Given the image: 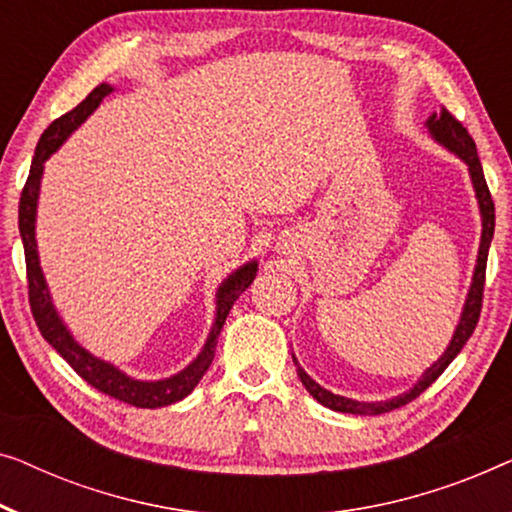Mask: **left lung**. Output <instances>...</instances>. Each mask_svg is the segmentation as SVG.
Segmentation results:
<instances>
[{
	"label": "left lung",
	"mask_w": 512,
	"mask_h": 512,
	"mask_svg": "<svg viewBox=\"0 0 512 512\" xmlns=\"http://www.w3.org/2000/svg\"><path fill=\"white\" fill-rule=\"evenodd\" d=\"M427 129L431 134V139L441 143L455 153L459 160L466 162L471 174V183L475 190V197H478V206H480V218H482V236H480V250H478V264H475L473 271V283L469 287V297H466L462 318H459V325L452 334V341L438 362H434L429 366L427 371L422 373V378L410 387L408 392L399 394V397L387 399V401H355L348 397H338V394H331L325 387H320L315 380L308 376V373L301 369L297 357L294 364H297V376L308 392H311L313 399H318L322 406H327L331 410H338V413H352V415H380V413H390L394 408L406 406L408 401H413L420 397V394L427 390V387L434 383V380L441 376V373L448 369V364L455 359L462 348L469 341L475 325H478L480 318V308H482V292H485V269H487V253H489V243H492L494 236V201L492 194H489V187L485 181V174H482V164L478 160V150H475V141L471 139V134L466 132V127L459 122L455 115H452L448 109L431 113L427 120Z\"/></svg>",
	"instance_id": "1"
}]
</instances>
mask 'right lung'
<instances>
[{
	"label": "right lung",
	"instance_id": "add662e5",
	"mask_svg": "<svg viewBox=\"0 0 512 512\" xmlns=\"http://www.w3.org/2000/svg\"><path fill=\"white\" fill-rule=\"evenodd\" d=\"M111 92L113 88L109 83L97 85V88L92 90L90 95L76 106V109H71L69 113H64L57 120L50 122L46 132L41 134L37 150H34L30 176H27V183L23 187V194H20V206H18V227H20V236H23L25 264H27V290H30L32 315L34 320H37L41 336L46 338V341L53 345L64 359H67L71 369H74L85 383L92 385L99 392L109 394L113 399L129 403V406L162 408V406H169V403L185 399L187 394L197 387L201 376L208 371V366L213 362L215 345H218L222 325H225L234 301L239 299L241 294L248 290L250 283L255 280L257 262L253 259V262L243 264L241 269H236L232 276L218 287V294H215V322L211 327V334H208L204 348H201L197 359H194L190 366H185L181 373H176V376L164 378V380L129 378L127 373L115 369L113 364L104 362V359L90 355L83 345H78L74 341L71 331L64 327L62 318L55 311L46 278H43V271L39 264L37 234H34V225H37L39 187H41V176H43V162H46L48 157L53 155L64 141H67V136L74 132V129H78L85 120H88V115L95 113L97 106L102 104V99L106 95H111Z\"/></svg>",
	"mask_w": 512,
	"mask_h": 512
}]
</instances>
